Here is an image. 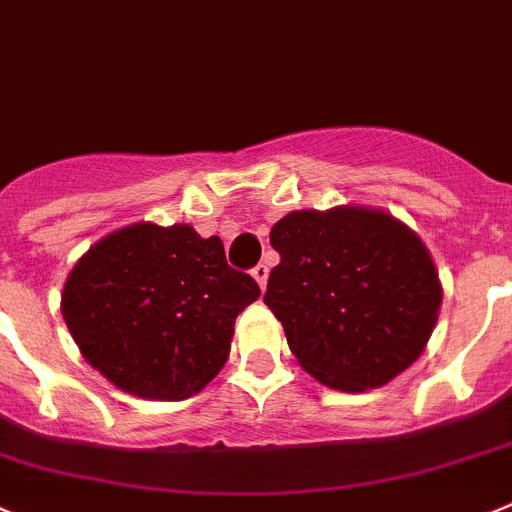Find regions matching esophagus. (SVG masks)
Instances as JSON below:
<instances>
[{"mask_svg": "<svg viewBox=\"0 0 512 512\" xmlns=\"http://www.w3.org/2000/svg\"><path fill=\"white\" fill-rule=\"evenodd\" d=\"M252 278H255L257 285H260V288L265 290V285H267V265H257L255 270H252Z\"/></svg>", "mask_w": 512, "mask_h": 512, "instance_id": "obj_1", "label": "esophagus"}]
</instances>
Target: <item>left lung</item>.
Here are the masks:
<instances>
[{
  "instance_id": "8db88e82",
  "label": "left lung",
  "mask_w": 512,
  "mask_h": 512,
  "mask_svg": "<svg viewBox=\"0 0 512 512\" xmlns=\"http://www.w3.org/2000/svg\"><path fill=\"white\" fill-rule=\"evenodd\" d=\"M280 265L265 305L298 364L331 389H376L427 348L442 283L427 245L394 214L341 204L295 209L272 224Z\"/></svg>"
}]
</instances>
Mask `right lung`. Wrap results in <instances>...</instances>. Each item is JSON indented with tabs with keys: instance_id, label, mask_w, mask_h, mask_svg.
Instances as JSON below:
<instances>
[{
	"instance_id": "right-lung-1",
	"label": "right lung",
	"mask_w": 512,
	"mask_h": 512,
	"mask_svg": "<svg viewBox=\"0 0 512 512\" xmlns=\"http://www.w3.org/2000/svg\"><path fill=\"white\" fill-rule=\"evenodd\" d=\"M260 298L219 237L136 222L105 234L70 270L60 310L83 358L138 399L199 394L227 364L234 318Z\"/></svg>"
}]
</instances>
